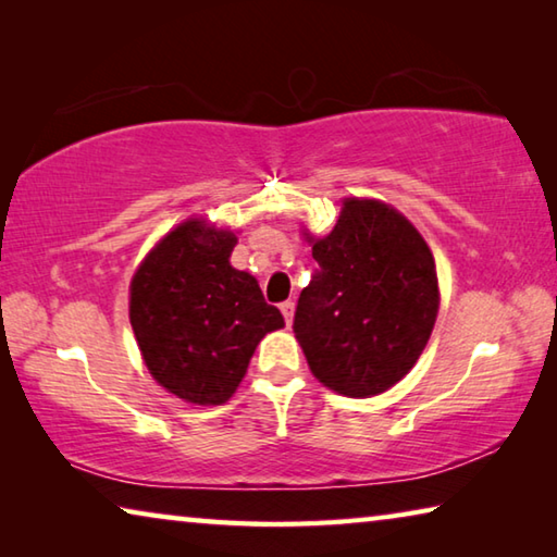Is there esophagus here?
I'll return each instance as SVG.
<instances>
[{"label":"esophagus","instance_id":"esophagus-1","mask_svg":"<svg viewBox=\"0 0 557 557\" xmlns=\"http://www.w3.org/2000/svg\"><path fill=\"white\" fill-rule=\"evenodd\" d=\"M280 309H282V314H285V322H287V326H292V319H295V301H292V299L282 301Z\"/></svg>","mask_w":557,"mask_h":557}]
</instances>
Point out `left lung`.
<instances>
[{"label": "left lung", "instance_id": "8db88e82", "mask_svg": "<svg viewBox=\"0 0 557 557\" xmlns=\"http://www.w3.org/2000/svg\"><path fill=\"white\" fill-rule=\"evenodd\" d=\"M319 272L301 289L295 336L314 379L373 398L412 371L440 312L435 258L395 206L346 196L326 235L301 231Z\"/></svg>", "mask_w": 557, "mask_h": 557}]
</instances>
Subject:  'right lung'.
<instances>
[{
  "label": "right lung",
  "mask_w": 557,
  "mask_h": 557,
  "mask_svg": "<svg viewBox=\"0 0 557 557\" xmlns=\"http://www.w3.org/2000/svg\"><path fill=\"white\" fill-rule=\"evenodd\" d=\"M238 231L203 215L154 243L129 282V324L152 379L188 405H223L258 344L285 326L250 272L231 265Z\"/></svg>",
  "instance_id": "add662e5"
}]
</instances>
